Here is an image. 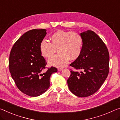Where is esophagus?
Returning a JSON list of instances; mask_svg holds the SVG:
<instances>
[{"mask_svg": "<svg viewBox=\"0 0 120 120\" xmlns=\"http://www.w3.org/2000/svg\"><path fill=\"white\" fill-rule=\"evenodd\" d=\"M63 69H64L63 68H59L58 69V71H62V70H63Z\"/></svg>", "mask_w": 120, "mask_h": 120, "instance_id": "obj_1", "label": "esophagus"}]
</instances>
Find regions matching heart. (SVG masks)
Here are the masks:
<instances>
[{
	"label": "heart",
	"mask_w": 120,
	"mask_h": 120,
	"mask_svg": "<svg viewBox=\"0 0 120 120\" xmlns=\"http://www.w3.org/2000/svg\"><path fill=\"white\" fill-rule=\"evenodd\" d=\"M51 43L43 39L39 44V50L43 57L49 58L58 50L59 54L53 56L48 61L49 65L63 67L71 60L79 56L83 47V39L76 32L59 30L50 36Z\"/></svg>",
	"instance_id": "b5f03b06"
}]
</instances>
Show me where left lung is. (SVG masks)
Segmentation results:
<instances>
[{
	"instance_id": "1",
	"label": "left lung",
	"mask_w": 120,
	"mask_h": 120,
	"mask_svg": "<svg viewBox=\"0 0 120 120\" xmlns=\"http://www.w3.org/2000/svg\"><path fill=\"white\" fill-rule=\"evenodd\" d=\"M79 35L83 39L82 50L70 66L82 71L71 70L67 83L74 94L86 97L96 92L106 80L109 55L106 45L94 31L89 30Z\"/></svg>"
}]
</instances>
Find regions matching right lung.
Wrapping results in <instances>:
<instances>
[{"mask_svg":"<svg viewBox=\"0 0 120 120\" xmlns=\"http://www.w3.org/2000/svg\"><path fill=\"white\" fill-rule=\"evenodd\" d=\"M46 30L33 29L24 33L13 45L9 60V71L18 88L30 97H37L50 87L51 74L56 68L45 73L46 62L41 56L39 44L46 35Z\"/></svg>","mask_w":120,"mask_h":120,"instance_id":"obj_1","label":"right lung"}]
</instances>
